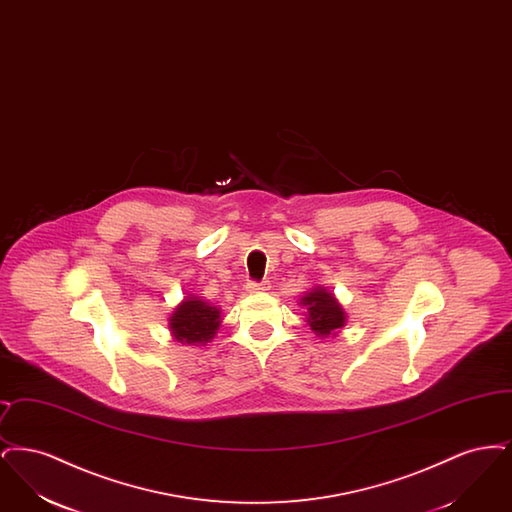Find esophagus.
Listing matches in <instances>:
<instances>
[{
    "mask_svg": "<svg viewBox=\"0 0 512 512\" xmlns=\"http://www.w3.org/2000/svg\"><path fill=\"white\" fill-rule=\"evenodd\" d=\"M268 288H270L268 280H261V282H257V280H249V282H247V286H245V290L249 293L267 292Z\"/></svg>",
    "mask_w": 512,
    "mask_h": 512,
    "instance_id": "esophagus-1",
    "label": "esophagus"
}]
</instances>
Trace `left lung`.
I'll return each mask as SVG.
<instances>
[{"label": "left lung", "mask_w": 512, "mask_h": 512, "mask_svg": "<svg viewBox=\"0 0 512 512\" xmlns=\"http://www.w3.org/2000/svg\"><path fill=\"white\" fill-rule=\"evenodd\" d=\"M301 303L307 307L309 311V326L311 330H315L318 336H330L334 330L341 328L345 324V315L341 311L338 301L334 299L332 293L326 290H313L307 293Z\"/></svg>", "instance_id": "1"}]
</instances>
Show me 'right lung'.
<instances>
[{
    "instance_id": "1",
    "label": "right lung",
    "mask_w": 512,
    "mask_h": 512,
    "mask_svg": "<svg viewBox=\"0 0 512 512\" xmlns=\"http://www.w3.org/2000/svg\"><path fill=\"white\" fill-rule=\"evenodd\" d=\"M220 326V311L201 299L182 301L171 318L174 338L182 343H207L213 340Z\"/></svg>"
}]
</instances>
